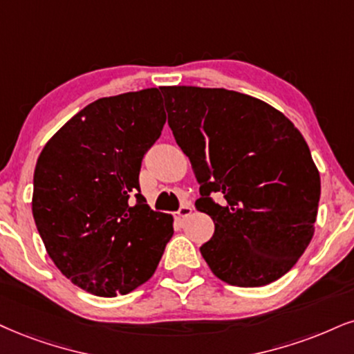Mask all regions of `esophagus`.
I'll list each match as a JSON object with an SVG mask.
<instances>
[{
    "mask_svg": "<svg viewBox=\"0 0 354 354\" xmlns=\"http://www.w3.org/2000/svg\"><path fill=\"white\" fill-rule=\"evenodd\" d=\"M190 215H192V207H190V205H182L180 210L176 213V218H177V220H185V218L190 216Z\"/></svg>",
    "mask_w": 354,
    "mask_h": 354,
    "instance_id": "34e87169",
    "label": "esophagus"
}]
</instances>
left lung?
Wrapping results in <instances>:
<instances>
[{
  "label": "left lung",
  "instance_id": "obj_1",
  "mask_svg": "<svg viewBox=\"0 0 354 354\" xmlns=\"http://www.w3.org/2000/svg\"><path fill=\"white\" fill-rule=\"evenodd\" d=\"M169 126L215 223L200 248L218 279L261 287L294 268L312 241L320 174L294 123L263 100L225 88L160 86ZM220 193L221 205L209 195Z\"/></svg>",
  "mask_w": 354,
  "mask_h": 354
}]
</instances>
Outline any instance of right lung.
<instances>
[{"label":"right lung","instance_id":"right-lung-1","mask_svg":"<svg viewBox=\"0 0 354 354\" xmlns=\"http://www.w3.org/2000/svg\"><path fill=\"white\" fill-rule=\"evenodd\" d=\"M164 124L159 88L100 98L71 118L39 156L37 231L57 269L88 294L116 297L138 289L172 238V215L152 212L139 189L142 157Z\"/></svg>","mask_w":354,"mask_h":354}]
</instances>
